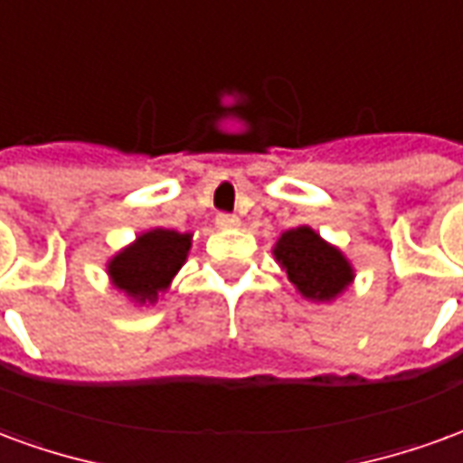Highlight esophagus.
<instances>
[{
	"instance_id": "esophagus-1",
	"label": "esophagus",
	"mask_w": 463,
	"mask_h": 463,
	"mask_svg": "<svg viewBox=\"0 0 463 463\" xmlns=\"http://www.w3.org/2000/svg\"><path fill=\"white\" fill-rule=\"evenodd\" d=\"M241 222L238 215H232V213H218V218H215V225L218 228H235Z\"/></svg>"
}]
</instances>
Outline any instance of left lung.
Here are the masks:
<instances>
[{
  "instance_id": "8db88e82",
  "label": "left lung",
  "mask_w": 463,
  "mask_h": 463,
  "mask_svg": "<svg viewBox=\"0 0 463 463\" xmlns=\"http://www.w3.org/2000/svg\"><path fill=\"white\" fill-rule=\"evenodd\" d=\"M275 258L292 285L310 300H332L352 282V268L342 252L310 228L285 232L275 245Z\"/></svg>"
}]
</instances>
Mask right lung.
Returning <instances> with one entry per match:
<instances>
[{"mask_svg": "<svg viewBox=\"0 0 463 463\" xmlns=\"http://www.w3.org/2000/svg\"><path fill=\"white\" fill-rule=\"evenodd\" d=\"M188 248L191 235L158 228L118 252L109 265V275L118 290L128 292L136 300H156V295L168 288L173 275L185 262Z\"/></svg>", "mask_w": 463, "mask_h": 463, "instance_id": "add662e5", "label": "right lung"}]
</instances>
